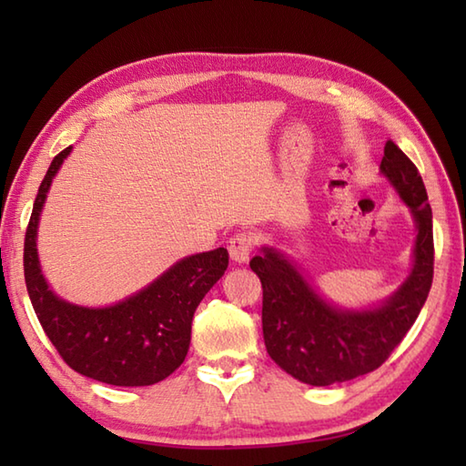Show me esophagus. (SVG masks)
Returning <instances> with one entry per match:
<instances>
[{
  "label": "esophagus",
  "mask_w": 466,
  "mask_h": 466,
  "mask_svg": "<svg viewBox=\"0 0 466 466\" xmlns=\"http://www.w3.org/2000/svg\"><path fill=\"white\" fill-rule=\"evenodd\" d=\"M254 244H256V236L252 232H238L234 234L230 238V246H228V250H230V258L238 264L248 262L250 258V252L254 250Z\"/></svg>",
  "instance_id": "34e87169"
}]
</instances>
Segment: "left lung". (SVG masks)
<instances>
[{"label": "left lung", "instance_id": "left-lung-1", "mask_svg": "<svg viewBox=\"0 0 466 466\" xmlns=\"http://www.w3.org/2000/svg\"><path fill=\"white\" fill-rule=\"evenodd\" d=\"M380 172L417 222L414 264L389 300L369 310H342L320 299L286 256L262 248L250 268L262 282V332L270 359L294 379L330 386L369 374L389 359L417 320L432 284V210L417 166L392 140Z\"/></svg>", "mask_w": 466, "mask_h": 466}]
</instances>
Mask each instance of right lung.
I'll use <instances>...</instances> for the list:
<instances>
[{
    "mask_svg": "<svg viewBox=\"0 0 466 466\" xmlns=\"http://www.w3.org/2000/svg\"><path fill=\"white\" fill-rule=\"evenodd\" d=\"M69 150L66 147L49 164L25 230L24 274L29 300L69 369L114 386L156 384L184 362L194 312L224 276L228 250L187 256L144 290L106 309H86L57 299L39 268L35 238L47 190Z\"/></svg>",
    "mask_w": 466,
    "mask_h": 466,
    "instance_id": "add662e5",
    "label": "right lung"
}]
</instances>
